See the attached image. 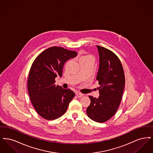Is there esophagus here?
Instances as JSON below:
<instances>
[{
    "mask_svg": "<svg viewBox=\"0 0 153 153\" xmlns=\"http://www.w3.org/2000/svg\"><path fill=\"white\" fill-rule=\"evenodd\" d=\"M76 96H77V97H79V98H81V97H83V96H84V95L82 94H81V93L77 92V93H76Z\"/></svg>",
    "mask_w": 153,
    "mask_h": 153,
    "instance_id": "esophagus-1",
    "label": "esophagus"
}]
</instances>
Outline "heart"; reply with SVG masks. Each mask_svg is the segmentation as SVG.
Returning a JSON list of instances; mask_svg holds the SVG:
<instances>
[{
    "instance_id": "obj_1",
    "label": "heart",
    "mask_w": 153,
    "mask_h": 153,
    "mask_svg": "<svg viewBox=\"0 0 153 153\" xmlns=\"http://www.w3.org/2000/svg\"><path fill=\"white\" fill-rule=\"evenodd\" d=\"M90 58H92L89 56H82V57H80V61H83V60H86V59H90Z\"/></svg>"
}]
</instances>
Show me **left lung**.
I'll return each instance as SVG.
<instances>
[{
  "label": "left lung",
  "mask_w": 153,
  "mask_h": 153,
  "mask_svg": "<svg viewBox=\"0 0 153 153\" xmlns=\"http://www.w3.org/2000/svg\"><path fill=\"white\" fill-rule=\"evenodd\" d=\"M99 54V68L96 80L100 85L98 98L89 96L91 104L87 109L88 117L104 123L116 113L122 99L125 76L122 63L109 49L97 45Z\"/></svg>",
  "instance_id": "obj_1"
}]
</instances>
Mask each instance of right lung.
I'll return each instance as SVG.
<instances>
[{"mask_svg":"<svg viewBox=\"0 0 153 153\" xmlns=\"http://www.w3.org/2000/svg\"><path fill=\"white\" fill-rule=\"evenodd\" d=\"M77 54L76 51L53 46L40 53L31 66L27 80L30 99L36 112L46 120L63 115L75 96L70 89L54 83L57 76L61 77L66 61Z\"/></svg>","mask_w":153,"mask_h":153,"instance_id":"obj_1","label":"right lung"}]
</instances>
